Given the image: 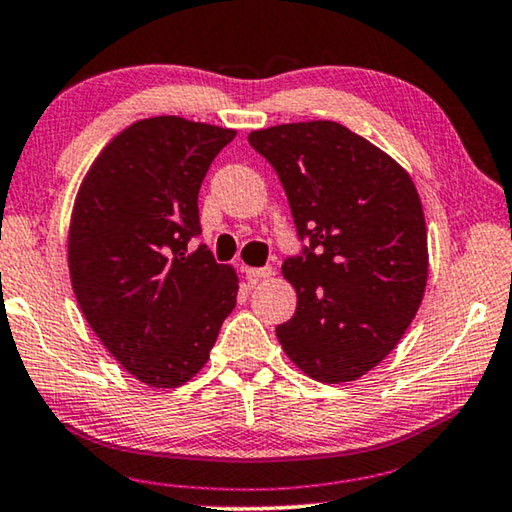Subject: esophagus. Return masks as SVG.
<instances>
[{"label":"esophagus","mask_w":512,"mask_h":512,"mask_svg":"<svg viewBox=\"0 0 512 512\" xmlns=\"http://www.w3.org/2000/svg\"><path fill=\"white\" fill-rule=\"evenodd\" d=\"M245 274H247L249 281H258V279L272 277L274 270H272L270 265H265V267H245Z\"/></svg>","instance_id":"esophagus-1"}]
</instances>
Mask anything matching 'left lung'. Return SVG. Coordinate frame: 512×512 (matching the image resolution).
Returning a JSON list of instances; mask_svg holds the SVG:
<instances>
[{"label":"left lung","instance_id":"8db88e82","mask_svg":"<svg viewBox=\"0 0 512 512\" xmlns=\"http://www.w3.org/2000/svg\"><path fill=\"white\" fill-rule=\"evenodd\" d=\"M283 185L300 256L281 272L295 316L281 348L318 382H352L396 348L428 281V233L419 192L400 164L334 121L249 132Z\"/></svg>","mask_w":512,"mask_h":512}]
</instances>
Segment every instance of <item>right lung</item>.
Wrapping results in <instances>:
<instances>
[{
	"instance_id": "right-lung-1",
	"label": "right lung",
	"mask_w": 512,
	"mask_h": 512,
	"mask_svg": "<svg viewBox=\"0 0 512 512\" xmlns=\"http://www.w3.org/2000/svg\"><path fill=\"white\" fill-rule=\"evenodd\" d=\"M235 130L180 116L132 123L102 148L77 192L70 283L93 332L125 371L174 389L206 366L233 311L238 274L201 233L199 190Z\"/></svg>"
}]
</instances>
